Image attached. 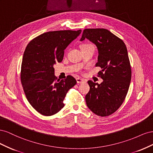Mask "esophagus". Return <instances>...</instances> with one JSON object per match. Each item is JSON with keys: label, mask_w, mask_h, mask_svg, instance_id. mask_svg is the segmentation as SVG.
<instances>
[{"label": "esophagus", "mask_w": 153, "mask_h": 153, "mask_svg": "<svg viewBox=\"0 0 153 153\" xmlns=\"http://www.w3.org/2000/svg\"><path fill=\"white\" fill-rule=\"evenodd\" d=\"M76 82L78 84H82V83H84L85 82V80L84 79H82V78L78 77L76 78Z\"/></svg>", "instance_id": "esophagus-1"}]
</instances>
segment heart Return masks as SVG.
<instances>
[{
    "label": "heart",
    "mask_w": 153,
    "mask_h": 153,
    "mask_svg": "<svg viewBox=\"0 0 153 153\" xmlns=\"http://www.w3.org/2000/svg\"><path fill=\"white\" fill-rule=\"evenodd\" d=\"M89 46H92V45L91 44H84L82 45V48H85L87 47H89Z\"/></svg>",
    "instance_id": "1"
}]
</instances>
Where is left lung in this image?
<instances>
[{
	"label": "left lung",
	"mask_w": 153,
	"mask_h": 153,
	"mask_svg": "<svg viewBox=\"0 0 153 153\" xmlns=\"http://www.w3.org/2000/svg\"><path fill=\"white\" fill-rule=\"evenodd\" d=\"M85 38L98 50V76L103 80L98 84L87 82L90 90L85 96L86 104L92 112L101 117L112 114L121 106L127 95L131 78V69L124 41L105 29H86L80 41Z\"/></svg>",
	"instance_id": "1"
}]
</instances>
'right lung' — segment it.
I'll use <instances>...</instances> for the list:
<instances>
[{"label":"right lung","mask_w":153,"mask_h":153,"mask_svg":"<svg viewBox=\"0 0 153 153\" xmlns=\"http://www.w3.org/2000/svg\"><path fill=\"white\" fill-rule=\"evenodd\" d=\"M82 30L47 32L30 41L23 56L20 78L26 98L37 112L50 116L64 106L68 91L76 85L75 78L68 75L57 80L53 65L62 62L64 50Z\"/></svg>","instance_id":"right-lung-1"}]
</instances>
